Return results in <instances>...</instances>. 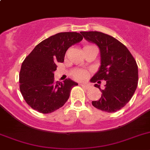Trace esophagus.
<instances>
[{"label":"esophagus","instance_id":"1","mask_svg":"<svg viewBox=\"0 0 150 150\" xmlns=\"http://www.w3.org/2000/svg\"><path fill=\"white\" fill-rule=\"evenodd\" d=\"M81 87H83V88H85V89H87L89 87V84H87V83H81Z\"/></svg>","mask_w":150,"mask_h":150}]
</instances>
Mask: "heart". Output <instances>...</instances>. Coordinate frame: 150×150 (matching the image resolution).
Listing matches in <instances>:
<instances>
[{"label":"heart","mask_w":150,"mask_h":150,"mask_svg":"<svg viewBox=\"0 0 150 150\" xmlns=\"http://www.w3.org/2000/svg\"><path fill=\"white\" fill-rule=\"evenodd\" d=\"M92 45H85L83 47V48H88V47H91ZM89 75V72L86 70L83 69H76L75 71H73L72 72V76L75 79L78 81H83L85 80L86 78L88 77Z\"/></svg>","instance_id":"heart-1"}]
</instances>
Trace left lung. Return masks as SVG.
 I'll return each mask as SVG.
<instances>
[{
	"mask_svg": "<svg viewBox=\"0 0 150 150\" xmlns=\"http://www.w3.org/2000/svg\"><path fill=\"white\" fill-rule=\"evenodd\" d=\"M83 38L95 43L100 51L101 65L90 79L93 83L106 81L100 99L92 105L102 111L112 113L123 108L134 95L138 81V68L126 47L113 36L98 31L81 32Z\"/></svg>",
	"mask_w": 150,
	"mask_h": 150,
	"instance_id": "8db88e82",
	"label": "left lung"
}]
</instances>
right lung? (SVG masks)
Masks as SVG:
<instances>
[{"label":"right lung","instance_id":"right-lung-1","mask_svg":"<svg viewBox=\"0 0 150 150\" xmlns=\"http://www.w3.org/2000/svg\"><path fill=\"white\" fill-rule=\"evenodd\" d=\"M83 36L76 32L59 33L36 45L21 64L20 91L25 102L34 110L49 114L67 102L72 87L78 83L68 78L54 81L57 63H63L67 49L80 42Z\"/></svg>","mask_w":150,"mask_h":150}]
</instances>
